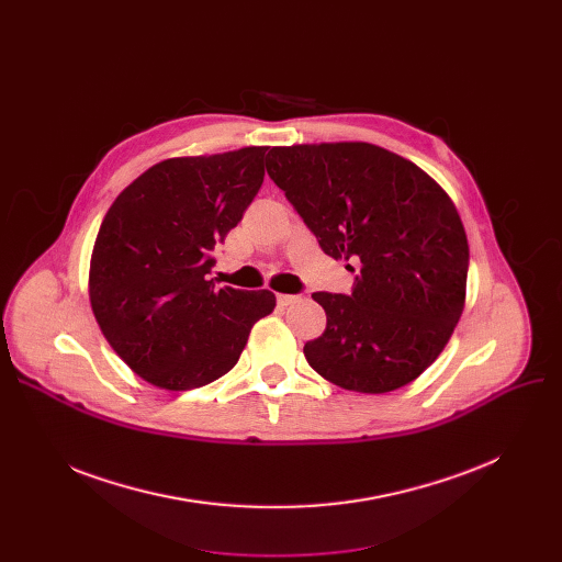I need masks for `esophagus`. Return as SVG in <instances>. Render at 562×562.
Masks as SVG:
<instances>
[{
    "label": "esophagus",
    "instance_id": "1",
    "mask_svg": "<svg viewBox=\"0 0 562 562\" xmlns=\"http://www.w3.org/2000/svg\"><path fill=\"white\" fill-rule=\"evenodd\" d=\"M299 301H301V296H296V293H278V305H280V307L296 305Z\"/></svg>",
    "mask_w": 562,
    "mask_h": 562
}]
</instances>
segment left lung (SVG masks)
Segmentation results:
<instances>
[{
    "label": "left lung",
    "mask_w": 562,
    "mask_h": 562,
    "mask_svg": "<svg viewBox=\"0 0 562 562\" xmlns=\"http://www.w3.org/2000/svg\"><path fill=\"white\" fill-rule=\"evenodd\" d=\"M266 170L321 250L358 266L348 296L316 291L323 335L310 367L335 385L394 392L419 378L451 339L469 246L456 204L419 166L371 143L271 147Z\"/></svg>",
    "instance_id": "obj_1"
}]
</instances>
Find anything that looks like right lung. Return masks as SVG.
Masks as SVG:
<instances>
[{
    "label": "right lung",
    "instance_id": "add662e5",
    "mask_svg": "<svg viewBox=\"0 0 562 562\" xmlns=\"http://www.w3.org/2000/svg\"><path fill=\"white\" fill-rule=\"evenodd\" d=\"M266 150L166 159L136 177L100 225L88 276L93 314L111 348L155 387L218 380L276 307L269 289L210 280L214 248L261 189Z\"/></svg>",
    "mask_w": 562,
    "mask_h": 562
}]
</instances>
